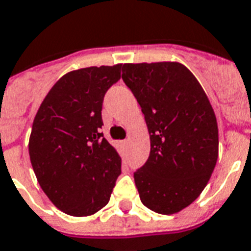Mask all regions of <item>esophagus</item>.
Returning a JSON list of instances; mask_svg holds the SVG:
<instances>
[{"label": "esophagus", "mask_w": 251, "mask_h": 251, "mask_svg": "<svg viewBox=\"0 0 251 251\" xmlns=\"http://www.w3.org/2000/svg\"><path fill=\"white\" fill-rule=\"evenodd\" d=\"M122 146H123L124 149H127V146H128V140H123V141H122Z\"/></svg>", "instance_id": "1"}]
</instances>
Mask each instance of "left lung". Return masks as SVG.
<instances>
[{
    "mask_svg": "<svg viewBox=\"0 0 251 251\" xmlns=\"http://www.w3.org/2000/svg\"><path fill=\"white\" fill-rule=\"evenodd\" d=\"M122 71L150 135L149 158L133 174L140 200L158 214L179 212L198 198L215 168L219 137L211 103L177 62L127 63Z\"/></svg>",
    "mask_w": 251,
    "mask_h": 251,
    "instance_id": "left-lung-1",
    "label": "left lung"
}]
</instances>
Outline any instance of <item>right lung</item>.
Returning a JSON list of instances; mask_svg holds the SVG:
<instances>
[{"label": "right lung", "mask_w": 251, "mask_h": 251, "mask_svg": "<svg viewBox=\"0 0 251 251\" xmlns=\"http://www.w3.org/2000/svg\"><path fill=\"white\" fill-rule=\"evenodd\" d=\"M120 67L101 66L62 76L36 114L29 158L49 200L72 216L92 215L110 201L122 159L103 137L102 102Z\"/></svg>", "instance_id": "obj_1"}]
</instances>
